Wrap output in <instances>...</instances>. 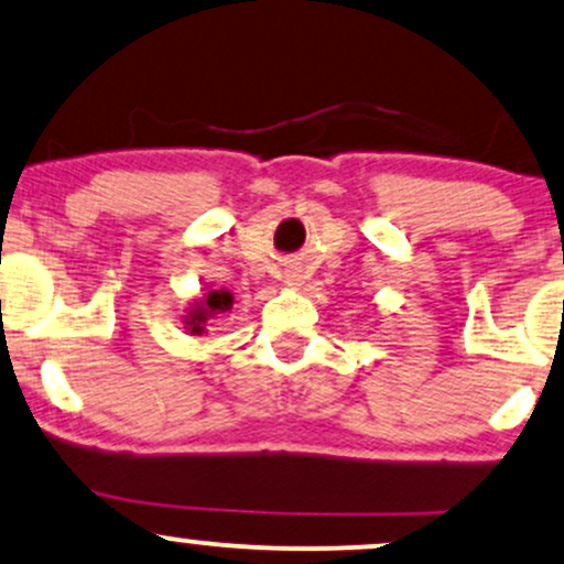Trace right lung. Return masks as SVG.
Listing matches in <instances>:
<instances>
[{"label": "right lung", "mask_w": 564, "mask_h": 564, "mask_svg": "<svg viewBox=\"0 0 564 564\" xmlns=\"http://www.w3.org/2000/svg\"><path fill=\"white\" fill-rule=\"evenodd\" d=\"M230 304H232L230 291H209V294H206L200 302H196V307L187 313L185 326L191 328V334H204V323L215 318L217 313L230 310Z\"/></svg>", "instance_id": "right-lung-1"}]
</instances>
